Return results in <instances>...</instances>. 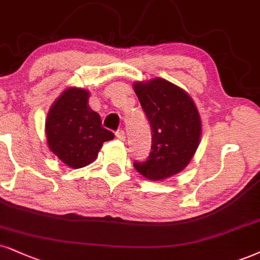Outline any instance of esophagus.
Here are the masks:
<instances>
[{
	"label": "esophagus",
	"mask_w": 260,
	"mask_h": 260,
	"mask_svg": "<svg viewBox=\"0 0 260 260\" xmlns=\"http://www.w3.org/2000/svg\"><path fill=\"white\" fill-rule=\"evenodd\" d=\"M115 136H117V139H118V140H120V141H125V133H124V130L119 129V130L115 131Z\"/></svg>",
	"instance_id": "1"
}]
</instances>
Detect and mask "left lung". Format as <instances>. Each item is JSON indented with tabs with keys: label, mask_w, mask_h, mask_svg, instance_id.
<instances>
[{
	"label": "left lung",
	"mask_w": 260,
	"mask_h": 260,
	"mask_svg": "<svg viewBox=\"0 0 260 260\" xmlns=\"http://www.w3.org/2000/svg\"><path fill=\"white\" fill-rule=\"evenodd\" d=\"M134 89L152 129L148 159L134 162L143 177L162 181L189 164L201 136V119L193 99L162 78L134 83Z\"/></svg>",
	"instance_id": "obj_1"
}]
</instances>
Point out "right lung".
Wrapping results in <instances>:
<instances>
[{
	"instance_id": "add662e5",
	"label": "right lung",
	"mask_w": 260,
	"mask_h": 260,
	"mask_svg": "<svg viewBox=\"0 0 260 260\" xmlns=\"http://www.w3.org/2000/svg\"><path fill=\"white\" fill-rule=\"evenodd\" d=\"M89 91L69 88L54 102L46 120L48 147L63 164L81 169L98 158L114 134L102 127L100 115L88 105Z\"/></svg>"
}]
</instances>
